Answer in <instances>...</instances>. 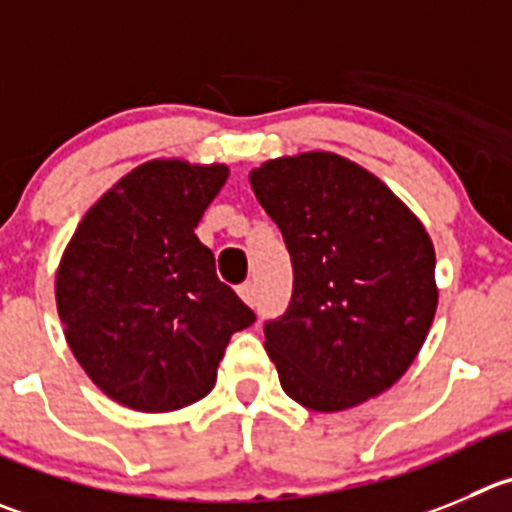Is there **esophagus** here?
I'll list each match as a JSON object with an SVG mask.
<instances>
[{
	"label": "esophagus",
	"instance_id": "34e87169",
	"mask_svg": "<svg viewBox=\"0 0 512 512\" xmlns=\"http://www.w3.org/2000/svg\"><path fill=\"white\" fill-rule=\"evenodd\" d=\"M237 293H240V298L245 300V303L250 305V308L257 303V285L255 283L240 285V290H237Z\"/></svg>",
	"mask_w": 512,
	"mask_h": 512
}]
</instances>
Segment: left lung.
<instances>
[{"mask_svg":"<svg viewBox=\"0 0 512 512\" xmlns=\"http://www.w3.org/2000/svg\"><path fill=\"white\" fill-rule=\"evenodd\" d=\"M293 260V300L265 326L280 386L300 407L343 412L407 374L437 313L434 245L376 174L331 151L250 171Z\"/></svg>","mask_w":512,"mask_h":512,"instance_id":"8db88e82","label":"left lung"}]
</instances>
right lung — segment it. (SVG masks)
<instances>
[{"mask_svg":"<svg viewBox=\"0 0 512 512\" xmlns=\"http://www.w3.org/2000/svg\"><path fill=\"white\" fill-rule=\"evenodd\" d=\"M227 164L151 159L85 212L55 272L65 341L108 399L161 414L204 399L255 313L194 234Z\"/></svg>","mask_w":512,"mask_h":512,"instance_id":"obj_1","label":"right lung"}]
</instances>
